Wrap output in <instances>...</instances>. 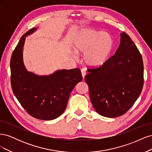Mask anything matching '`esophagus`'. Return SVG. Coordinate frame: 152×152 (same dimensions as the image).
Listing matches in <instances>:
<instances>
[{"label": "esophagus", "instance_id": "obj_1", "mask_svg": "<svg viewBox=\"0 0 152 152\" xmlns=\"http://www.w3.org/2000/svg\"><path fill=\"white\" fill-rule=\"evenodd\" d=\"M81 73H82V78H83V79H84V77L86 75V72L84 70H81Z\"/></svg>", "mask_w": 152, "mask_h": 152}]
</instances>
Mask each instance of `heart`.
<instances>
[{
	"label": "heart",
	"mask_w": 152,
	"mask_h": 152,
	"mask_svg": "<svg viewBox=\"0 0 152 152\" xmlns=\"http://www.w3.org/2000/svg\"><path fill=\"white\" fill-rule=\"evenodd\" d=\"M114 48L111 35L106 32L86 28L76 35L73 49L78 54H84L86 65L91 68L104 66L108 61Z\"/></svg>",
	"instance_id": "1"
}]
</instances>
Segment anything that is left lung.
Returning a JSON list of instances; mask_svg holds the SVG:
<instances>
[{"label":"left lung","instance_id":"obj_1","mask_svg":"<svg viewBox=\"0 0 152 152\" xmlns=\"http://www.w3.org/2000/svg\"><path fill=\"white\" fill-rule=\"evenodd\" d=\"M143 73L141 54L130 37L122 32L115 54L104 66L89 69L85 77L96 111L109 118L126 113L141 93Z\"/></svg>","mask_w":152,"mask_h":152}]
</instances>
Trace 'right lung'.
I'll return each instance as SVG.
<instances>
[{
    "instance_id": "right-lung-1",
    "label": "right lung",
    "mask_w": 152,
    "mask_h": 152,
    "mask_svg": "<svg viewBox=\"0 0 152 152\" xmlns=\"http://www.w3.org/2000/svg\"><path fill=\"white\" fill-rule=\"evenodd\" d=\"M33 28L23 35L11 58V82L13 93L31 116L44 121L53 120L65 111L69 96L82 80L79 68L58 70L48 75H39L27 70L23 58L26 37L35 32Z\"/></svg>"
}]
</instances>
